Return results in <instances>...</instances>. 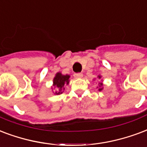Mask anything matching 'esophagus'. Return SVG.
I'll return each mask as SVG.
<instances>
[{"label": "esophagus", "instance_id": "34e87169", "mask_svg": "<svg viewBox=\"0 0 147 147\" xmlns=\"http://www.w3.org/2000/svg\"><path fill=\"white\" fill-rule=\"evenodd\" d=\"M83 76V74L82 73H75L74 74V77L76 78H80Z\"/></svg>", "mask_w": 147, "mask_h": 147}]
</instances>
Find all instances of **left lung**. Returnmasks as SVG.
Returning <instances> with one entry per match:
<instances>
[{
	"instance_id": "1",
	"label": "left lung",
	"mask_w": 147,
	"mask_h": 147,
	"mask_svg": "<svg viewBox=\"0 0 147 147\" xmlns=\"http://www.w3.org/2000/svg\"><path fill=\"white\" fill-rule=\"evenodd\" d=\"M98 78H101V76H98ZM102 82H99V85H98V90L101 91V90H102Z\"/></svg>"
}]
</instances>
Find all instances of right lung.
Returning <instances> with one entry per match:
<instances>
[{
	"label": "right lung",
	"mask_w": 147,
	"mask_h": 147,
	"mask_svg": "<svg viewBox=\"0 0 147 147\" xmlns=\"http://www.w3.org/2000/svg\"><path fill=\"white\" fill-rule=\"evenodd\" d=\"M69 78L70 76L69 75H62L61 72L56 74L53 79V86L55 88V95H60L65 90L64 86L69 83Z\"/></svg>",
	"instance_id": "right-lung-1"
}]
</instances>
